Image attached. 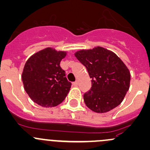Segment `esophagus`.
<instances>
[{
    "instance_id": "esophagus-1",
    "label": "esophagus",
    "mask_w": 150,
    "mask_h": 150,
    "mask_svg": "<svg viewBox=\"0 0 150 150\" xmlns=\"http://www.w3.org/2000/svg\"><path fill=\"white\" fill-rule=\"evenodd\" d=\"M72 84H73L74 86H77L78 85V81H75V82H74V83H72Z\"/></svg>"
}]
</instances>
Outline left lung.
<instances>
[{
	"label": "left lung",
	"mask_w": 150,
	"mask_h": 150,
	"mask_svg": "<svg viewBox=\"0 0 150 150\" xmlns=\"http://www.w3.org/2000/svg\"><path fill=\"white\" fill-rule=\"evenodd\" d=\"M92 78L91 89L83 95L88 108L96 113H105L122 102L129 91L130 73L116 54L97 47L75 54Z\"/></svg>",
	"instance_id": "8db88e82"
}]
</instances>
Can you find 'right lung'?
Segmentation results:
<instances>
[{"instance_id":"right-lung-1","label":"right lung","mask_w":150,"mask_h":150,"mask_svg":"<svg viewBox=\"0 0 150 150\" xmlns=\"http://www.w3.org/2000/svg\"><path fill=\"white\" fill-rule=\"evenodd\" d=\"M66 52L46 48L26 61L22 82L30 98L42 107H54L65 99L72 83L59 63Z\"/></svg>"}]
</instances>
